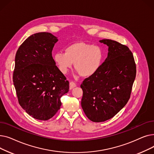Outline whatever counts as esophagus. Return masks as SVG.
I'll use <instances>...</instances> for the list:
<instances>
[{"instance_id":"obj_1","label":"esophagus","mask_w":154,"mask_h":154,"mask_svg":"<svg viewBox=\"0 0 154 154\" xmlns=\"http://www.w3.org/2000/svg\"><path fill=\"white\" fill-rule=\"evenodd\" d=\"M76 87V84L74 82H70V85H69V87H70V89H72L73 88H74Z\"/></svg>"}]
</instances>
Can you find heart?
<instances>
[{
  "instance_id": "heart-1",
  "label": "heart",
  "mask_w": 154,
  "mask_h": 154,
  "mask_svg": "<svg viewBox=\"0 0 154 154\" xmlns=\"http://www.w3.org/2000/svg\"><path fill=\"white\" fill-rule=\"evenodd\" d=\"M103 57V51L100 45L78 42L66 47L65 53L57 52L54 59L63 74H66L74 63L75 69L79 74L88 77L98 72Z\"/></svg>"
}]
</instances>
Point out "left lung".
Segmentation results:
<instances>
[{
    "label": "left lung",
    "instance_id": "left-lung-1",
    "mask_svg": "<svg viewBox=\"0 0 154 154\" xmlns=\"http://www.w3.org/2000/svg\"><path fill=\"white\" fill-rule=\"evenodd\" d=\"M99 42L109 47L107 57L98 72L80 85L82 109L94 122L112 118L125 106L136 76L134 55L127 46L110 39Z\"/></svg>",
    "mask_w": 154,
    "mask_h": 154
}]
</instances>
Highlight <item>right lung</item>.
Returning a JSON list of instances; mask_svg holds the SVG:
<instances>
[{"instance_id": "obj_1", "label": "right lung", "mask_w": 154, "mask_h": 154, "mask_svg": "<svg viewBox=\"0 0 154 154\" xmlns=\"http://www.w3.org/2000/svg\"><path fill=\"white\" fill-rule=\"evenodd\" d=\"M58 41L48 32L29 36L18 48L13 82L19 103L33 118L47 120L60 109L69 82L55 66L52 51Z\"/></svg>"}]
</instances>
